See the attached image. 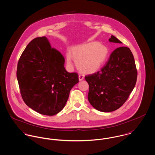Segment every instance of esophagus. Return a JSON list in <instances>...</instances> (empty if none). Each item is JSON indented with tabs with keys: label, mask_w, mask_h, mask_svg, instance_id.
Segmentation results:
<instances>
[{
	"label": "esophagus",
	"mask_w": 155,
	"mask_h": 155,
	"mask_svg": "<svg viewBox=\"0 0 155 155\" xmlns=\"http://www.w3.org/2000/svg\"><path fill=\"white\" fill-rule=\"evenodd\" d=\"M78 78H79V80L80 81H82L83 80H84V76L83 75H79Z\"/></svg>",
	"instance_id": "obj_1"
}]
</instances>
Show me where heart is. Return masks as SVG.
Listing matches in <instances>:
<instances>
[{
    "label": "heart",
    "mask_w": 155,
    "mask_h": 155,
    "mask_svg": "<svg viewBox=\"0 0 155 155\" xmlns=\"http://www.w3.org/2000/svg\"><path fill=\"white\" fill-rule=\"evenodd\" d=\"M108 49L98 42H91L78 45L73 48L72 56L67 55V62L71 65L72 58L78 68L83 72L93 73L98 70L106 61Z\"/></svg>",
    "instance_id": "1"
}]
</instances>
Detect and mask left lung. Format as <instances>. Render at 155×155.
<instances>
[{
	"label": "left lung",
	"mask_w": 155,
	"mask_h": 155,
	"mask_svg": "<svg viewBox=\"0 0 155 155\" xmlns=\"http://www.w3.org/2000/svg\"><path fill=\"white\" fill-rule=\"evenodd\" d=\"M110 42H122L114 36ZM137 71L130 49L116 48L100 71L85 77L89 85L88 100L96 110L111 112L119 108L127 100L136 85Z\"/></svg>",
	"instance_id": "obj_1"
}]
</instances>
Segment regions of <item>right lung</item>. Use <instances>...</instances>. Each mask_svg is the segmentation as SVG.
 Segmentation results:
<instances>
[{
  "mask_svg": "<svg viewBox=\"0 0 155 155\" xmlns=\"http://www.w3.org/2000/svg\"><path fill=\"white\" fill-rule=\"evenodd\" d=\"M65 59L51 48L45 36L31 41L18 63L16 77L25 104L36 112L54 116L65 107L72 88L78 83L75 72L64 67Z\"/></svg>",
  "mask_w": 155,
  "mask_h": 155,
  "instance_id": "right-lung-1",
  "label": "right lung"
}]
</instances>
